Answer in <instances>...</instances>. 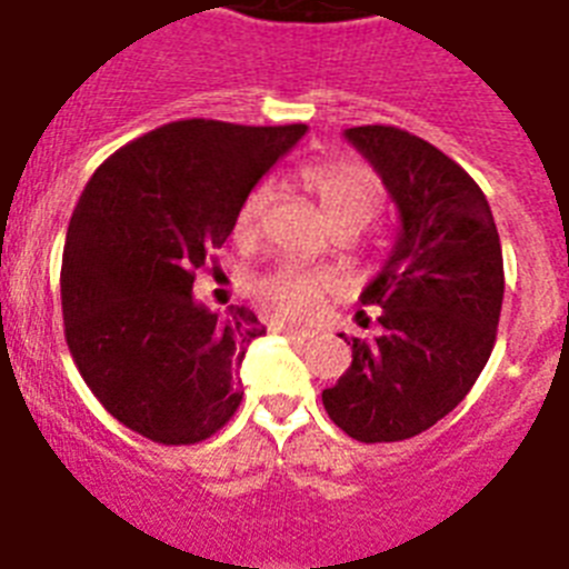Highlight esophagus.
I'll return each mask as SVG.
<instances>
[{"instance_id":"obj_1","label":"esophagus","mask_w":569,"mask_h":569,"mask_svg":"<svg viewBox=\"0 0 569 569\" xmlns=\"http://www.w3.org/2000/svg\"><path fill=\"white\" fill-rule=\"evenodd\" d=\"M272 331H279V335H284V338H290V340H311L313 338V329H299V326H284V322H279V326H276Z\"/></svg>"}]
</instances>
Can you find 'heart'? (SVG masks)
<instances>
[{"instance_id":"1","label":"heart","mask_w":569,"mask_h":569,"mask_svg":"<svg viewBox=\"0 0 569 569\" xmlns=\"http://www.w3.org/2000/svg\"><path fill=\"white\" fill-rule=\"evenodd\" d=\"M299 179L320 202L331 229H361L372 213L379 211L381 188L361 161L352 158H320L299 167ZM272 199L270 181H258L249 190L234 217V234L252 238L261 226V217ZM329 288V272L311 270L297 261H281L270 270L258 272L252 293L263 308L279 317H306L320 302L322 290Z\"/></svg>"}]
</instances>
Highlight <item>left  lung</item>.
<instances>
[{
  "instance_id": "1",
  "label": "left lung",
  "mask_w": 569,
  "mask_h": 569,
  "mask_svg": "<svg viewBox=\"0 0 569 569\" xmlns=\"http://www.w3.org/2000/svg\"><path fill=\"white\" fill-rule=\"evenodd\" d=\"M347 140L379 172L399 234L363 306L376 338H340L352 363L322 406L361 443L408 440L443 420L485 370L497 340L506 272L481 188L449 156L397 126H356Z\"/></svg>"
}]
</instances>
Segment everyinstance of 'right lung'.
<instances>
[{
    "label": "right lung",
    "instance_id": "1",
    "mask_svg": "<svg viewBox=\"0 0 569 569\" xmlns=\"http://www.w3.org/2000/svg\"><path fill=\"white\" fill-rule=\"evenodd\" d=\"M308 126L179 120L93 172L61 261L63 335L113 420L163 447L211 438L243 399L240 361L263 326L211 311L193 279L258 179Z\"/></svg>",
    "mask_w": 569,
    "mask_h": 569
}]
</instances>
